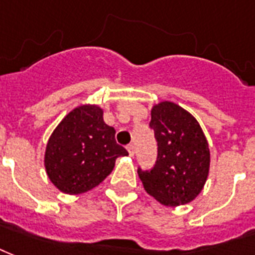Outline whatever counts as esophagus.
<instances>
[{"label":"esophagus","instance_id":"34e87169","mask_svg":"<svg viewBox=\"0 0 255 255\" xmlns=\"http://www.w3.org/2000/svg\"><path fill=\"white\" fill-rule=\"evenodd\" d=\"M128 151H129L130 157H133V155H134V146L133 145L128 146Z\"/></svg>","mask_w":255,"mask_h":255}]
</instances>
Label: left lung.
<instances>
[{
    "label": "left lung",
    "instance_id": "left-lung-1",
    "mask_svg": "<svg viewBox=\"0 0 255 255\" xmlns=\"http://www.w3.org/2000/svg\"><path fill=\"white\" fill-rule=\"evenodd\" d=\"M150 128L158 145L151 170L138 169L147 194L165 206L191 202L202 191L210 167V150L198 121L170 101L151 109Z\"/></svg>",
    "mask_w": 255,
    "mask_h": 255
}]
</instances>
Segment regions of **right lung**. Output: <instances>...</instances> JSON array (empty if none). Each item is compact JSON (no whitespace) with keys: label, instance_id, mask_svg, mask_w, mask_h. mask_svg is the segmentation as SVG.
I'll list each match as a JSON object with an SVG mask.
<instances>
[{"label":"right lung","instance_id":"right-lung-1","mask_svg":"<svg viewBox=\"0 0 255 255\" xmlns=\"http://www.w3.org/2000/svg\"><path fill=\"white\" fill-rule=\"evenodd\" d=\"M114 135L98 105H81L66 114L45 150V169L53 185L66 194L98 186L112 173L116 159L128 155Z\"/></svg>","mask_w":255,"mask_h":255}]
</instances>
